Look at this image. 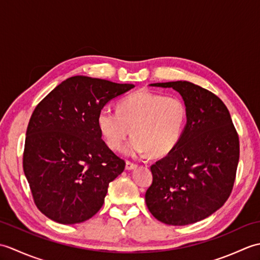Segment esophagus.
Returning <instances> with one entry per match:
<instances>
[{"label":"esophagus","instance_id":"1","mask_svg":"<svg viewBox=\"0 0 260 260\" xmlns=\"http://www.w3.org/2000/svg\"><path fill=\"white\" fill-rule=\"evenodd\" d=\"M136 168H137L136 164L132 163V162H129V161H126V164H125V169H126V170L131 171V170H135Z\"/></svg>","mask_w":260,"mask_h":260}]
</instances>
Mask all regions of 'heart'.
I'll list each match as a JSON object with an SVG mask.
<instances>
[{
    "instance_id": "obj_1",
    "label": "heart",
    "mask_w": 260,
    "mask_h": 260,
    "mask_svg": "<svg viewBox=\"0 0 260 260\" xmlns=\"http://www.w3.org/2000/svg\"><path fill=\"white\" fill-rule=\"evenodd\" d=\"M187 107L179 96H164L137 90L117 104L116 112L103 108L97 115V126L107 146L117 151L129 133L133 137L125 146L128 156L167 155L183 134Z\"/></svg>"
}]
</instances>
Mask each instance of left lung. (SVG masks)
<instances>
[{
    "mask_svg": "<svg viewBox=\"0 0 260 260\" xmlns=\"http://www.w3.org/2000/svg\"><path fill=\"white\" fill-rule=\"evenodd\" d=\"M173 88L187 107L179 144L151 167L146 206L158 221L186 225L210 217L233 190L239 162V137L221 99L190 81L151 84Z\"/></svg>",
    "mask_w": 260,
    "mask_h": 260,
    "instance_id": "8db88e82",
    "label": "left lung"
}]
</instances>
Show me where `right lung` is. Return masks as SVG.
<instances>
[{
  "label": "right lung",
  "instance_id": "1",
  "mask_svg": "<svg viewBox=\"0 0 260 260\" xmlns=\"http://www.w3.org/2000/svg\"><path fill=\"white\" fill-rule=\"evenodd\" d=\"M134 87L75 76L36 107L26 129L23 171L36 206L49 219L80 223L103 207L125 162L103 141L97 115Z\"/></svg>",
  "mask_w": 260,
  "mask_h": 260
}]
</instances>
